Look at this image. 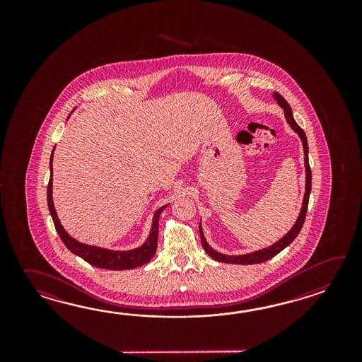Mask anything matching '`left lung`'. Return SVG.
<instances>
[{"instance_id": "obj_1", "label": "left lung", "mask_w": 362, "mask_h": 362, "mask_svg": "<svg viewBox=\"0 0 362 362\" xmlns=\"http://www.w3.org/2000/svg\"><path fill=\"white\" fill-rule=\"evenodd\" d=\"M274 100H277L278 105L281 107L284 108L285 111L286 120L287 123L290 124V127L293 128V131L296 132L300 137L301 142H303V147H304V164H305V194H304V200H303V207L300 209V215L298 217L296 223L291 228V230L288 231L286 234L284 238L279 239L278 242H276L274 245L267 247V248H262L260 251H255L251 254L246 255H238V256H230V255L220 254L215 251L212 247L209 246L207 243V240L204 238V234L202 230V226L199 223V233H200V240H202V245L204 251L207 252L214 260L216 262H228V264H239V265H250V264H259V262H268L272 257H274L276 255L279 254L282 250H285L286 247L288 245H291L293 239L298 237L299 231L303 228V223L305 220V216H307L308 209V202H309V194H310V189H312V172H310V167H309V159H308V142L307 136L304 131L301 129L300 127L296 124L295 119H293V111L290 105L287 103V100L279 94V93H274L273 94Z\"/></svg>"}]
</instances>
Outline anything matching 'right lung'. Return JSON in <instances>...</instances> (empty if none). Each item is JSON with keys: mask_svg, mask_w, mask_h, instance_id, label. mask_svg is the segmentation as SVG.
<instances>
[{"mask_svg": "<svg viewBox=\"0 0 362 362\" xmlns=\"http://www.w3.org/2000/svg\"><path fill=\"white\" fill-rule=\"evenodd\" d=\"M53 153H54V150H53ZM53 153L50 156L52 175H50L49 184H47V207H49V212H50L52 218H53L55 230L59 234L64 246L67 247L72 254L80 256L81 259H84L85 262H89L93 267L102 268V269H134V268L150 262L154 257L156 247H158L159 217H160L163 209L167 206H163L155 212L153 226H151V231L148 234V238L139 248H134L131 251H111V250H106V248L88 246L84 243H80V242H77L76 239H74L71 235H69L67 231L63 229V226L59 223V218L57 216V212H55L54 203H53V198H52V192H53V190H52V187H53V167H52Z\"/></svg>", "mask_w": 362, "mask_h": 362, "instance_id": "right-lung-1", "label": "right lung"}]
</instances>
